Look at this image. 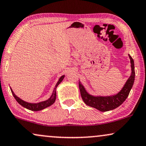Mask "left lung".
Here are the masks:
<instances>
[{
	"label": "left lung",
	"mask_w": 146,
	"mask_h": 146,
	"mask_svg": "<svg viewBox=\"0 0 146 146\" xmlns=\"http://www.w3.org/2000/svg\"><path fill=\"white\" fill-rule=\"evenodd\" d=\"M131 60V75L127 81L123 89L117 94L112 96H93L90 95L84 87L81 84L80 82H79V88L80 90L81 96L84 100V102L88 105L93 108L100 110L102 112H106L108 110H114V108L119 107L124 102V101L128 97L129 92L131 90L135 80V66L134 61L132 57L129 54Z\"/></svg>",
	"instance_id": "1"
}]
</instances>
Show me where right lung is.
<instances>
[{
	"label": "right lung",
	"mask_w": 146,
	"mask_h": 146,
	"mask_svg": "<svg viewBox=\"0 0 146 146\" xmlns=\"http://www.w3.org/2000/svg\"><path fill=\"white\" fill-rule=\"evenodd\" d=\"M64 77V75H62V76L60 77L59 80L58 81V82H57L56 85L55 86L54 91H53L52 94L50 98L49 99H48L47 100L44 101V102H39V103H36V104L26 102H25V101H23V100L20 99L19 98H18L17 96L14 94V92L12 90V89H11V90L13 95V96H14L17 102L19 103V104H21L22 106H23L24 108H27V109L32 110V111H38V110H43V109H44V108H47V107L51 106L52 104H54L55 100H56V89L57 86H58V85H59L60 83L62 81V79H63Z\"/></svg>",
	"instance_id": "add662e5"
}]
</instances>
